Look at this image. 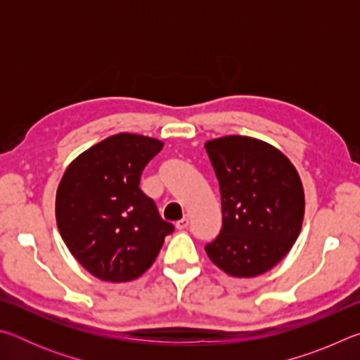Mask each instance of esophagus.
I'll return each instance as SVG.
<instances>
[{
    "instance_id": "1",
    "label": "esophagus",
    "mask_w": 360,
    "mask_h": 360,
    "mask_svg": "<svg viewBox=\"0 0 360 360\" xmlns=\"http://www.w3.org/2000/svg\"><path fill=\"white\" fill-rule=\"evenodd\" d=\"M176 227H178L179 230H184V229H187V227H188V217H187V216H184L182 219H179V221L176 222Z\"/></svg>"
}]
</instances>
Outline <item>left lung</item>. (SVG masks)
<instances>
[{
	"mask_svg": "<svg viewBox=\"0 0 360 360\" xmlns=\"http://www.w3.org/2000/svg\"><path fill=\"white\" fill-rule=\"evenodd\" d=\"M222 200V229L205 246L212 264L235 278L264 275L294 246L304 216L295 167L275 146L229 135L205 143Z\"/></svg>",
	"mask_w": 360,
	"mask_h": 360,
	"instance_id": "8db88e82",
	"label": "left lung"
}]
</instances>
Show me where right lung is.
I'll return each mask as SVG.
<instances>
[{
  "label": "right lung",
  "mask_w": 360,
  "mask_h": 360,
  "mask_svg": "<svg viewBox=\"0 0 360 360\" xmlns=\"http://www.w3.org/2000/svg\"><path fill=\"white\" fill-rule=\"evenodd\" d=\"M162 148L155 138L119 133L84 150L65 169L56 197L60 235L101 281L141 276L174 230L139 188L144 167Z\"/></svg>",
  "instance_id": "1"
}]
</instances>
